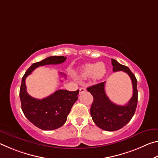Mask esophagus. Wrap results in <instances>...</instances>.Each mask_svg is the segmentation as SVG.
I'll return each mask as SVG.
<instances>
[{
	"label": "esophagus",
	"mask_w": 158,
	"mask_h": 158,
	"mask_svg": "<svg viewBox=\"0 0 158 158\" xmlns=\"http://www.w3.org/2000/svg\"><path fill=\"white\" fill-rule=\"evenodd\" d=\"M85 91V89H84V88H80L79 89V93H84Z\"/></svg>",
	"instance_id": "esophagus-1"
}]
</instances>
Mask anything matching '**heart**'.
<instances>
[{
	"mask_svg": "<svg viewBox=\"0 0 158 158\" xmlns=\"http://www.w3.org/2000/svg\"><path fill=\"white\" fill-rule=\"evenodd\" d=\"M106 69L105 63H98L97 64H87L82 67L79 75L83 79L92 77L93 79H100L105 76Z\"/></svg>",
	"mask_w": 158,
	"mask_h": 158,
	"instance_id": "obj_1",
	"label": "heart"
}]
</instances>
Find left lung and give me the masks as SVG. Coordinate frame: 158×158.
Returning <instances> with one entry per match:
<instances>
[{"label":"left lung","mask_w":158,"mask_h":158,"mask_svg":"<svg viewBox=\"0 0 158 158\" xmlns=\"http://www.w3.org/2000/svg\"><path fill=\"white\" fill-rule=\"evenodd\" d=\"M111 64L114 72H125L132 80L133 95L127 105H118L109 100L105 90V81L87 88V90L93 97L90 107V115L93 122L102 130L111 132L120 130L132 119L138 101L137 81L134 74L127 66L121 65L116 60L111 59Z\"/></svg>","instance_id":"8db88e82"}]
</instances>
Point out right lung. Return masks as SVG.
Returning <instances> with one entry per match:
<instances>
[{
  "label": "right lung",
  "instance_id": "add662e5",
  "mask_svg": "<svg viewBox=\"0 0 158 158\" xmlns=\"http://www.w3.org/2000/svg\"><path fill=\"white\" fill-rule=\"evenodd\" d=\"M65 60L66 57L63 56L46 58L33 63L22 77L19 91L21 109L28 121L41 130H52L64 125L72 106L78 99L79 90L76 91L58 90L48 97L39 100L28 95L25 80L37 67L60 64ZM60 74L65 76L63 73Z\"/></svg>",
  "mask_w": 158,
  "mask_h": 158
}]
</instances>
